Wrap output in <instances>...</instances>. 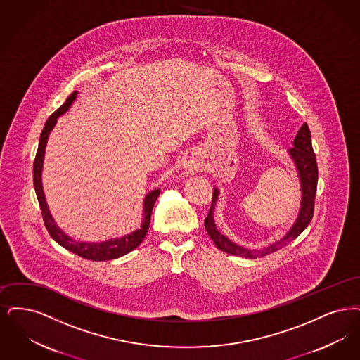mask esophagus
<instances>
[{"mask_svg":"<svg viewBox=\"0 0 360 360\" xmlns=\"http://www.w3.org/2000/svg\"><path fill=\"white\" fill-rule=\"evenodd\" d=\"M183 168L186 169V172L198 173L203 169V164L196 155L188 153L187 157L183 161Z\"/></svg>","mask_w":360,"mask_h":360,"instance_id":"obj_1","label":"esophagus"}]
</instances>
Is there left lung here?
Wrapping results in <instances>:
<instances>
[{"mask_svg": "<svg viewBox=\"0 0 360 360\" xmlns=\"http://www.w3.org/2000/svg\"><path fill=\"white\" fill-rule=\"evenodd\" d=\"M292 145H293V148L288 149L286 153L295 165V169L297 172L298 181H300V189H301V202H300V208H298L297 218L292 224V227L278 240L270 243L266 248H261V249H249L246 246L235 243L229 236L221 234L218 230L214 214H215L217 203L219 200L220 191L219 188L215 187L214 188L212 204H211L207 218L204 220V226H205V230L210 235V238L214 240L215 246L219 250L229 252L231 255L251 258V259L265 257L267 254L280 250L283 246L289 245L308 227L313 217V204H314L316 187H317V164H316V156L313 153L311 131L305 122L298 129L297 134L292 142Z\"/></svg>", "mask_w": 360, "mask_h": 360, "instance_id": "obj_1", "label": "left lung"}]
</instances>
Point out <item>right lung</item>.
Returning a JSON list of instances; mask_svg holds the SVG:
<instances>
[{
	"label": "right lung",
	"mask_w": 360,
	"mask_h": 360,
	"mask_svg": "<svg viewBox=\"0 0 360 360\" xmlns=\"http://www.w3.org/2000/svg\"><path fill=\"white\" fill-rule=\"evenodd\" d=\"M77 96H78V91H74L72 94L70 95L62 106L48 118L46 125H44V129L40 134L36 158H34V162H33V186H34L36 196H37V200L40 204L41 212H43V218H44L48 233L52 236V239L55 242H58L64 249L77 254L82 258L91 259V261H109V259L120 258V257L125 255L127 252H130V251H133L140 246L141 242L148 234L152 210H153V205L156 203L157 198H158L161 189L160 188L152 189L150 192H148L145 195L143 203H142V218H141L142 220H141L140 227L136 229L134 231L129 233V234L110 238V239L102 240V242H83V240L74 239L72 236H70V235L65 234L63 231L62 229L56 224L53 217L51 215L47 199H46V195H44V189H43L41 176H43V165H44L48 137H49L51 131L53 130V127L56 125L58 118L62 117L63 114H65L68 110L71 109Z\"/></svg>",
	"instance_id": "1"
}]
</instances>
